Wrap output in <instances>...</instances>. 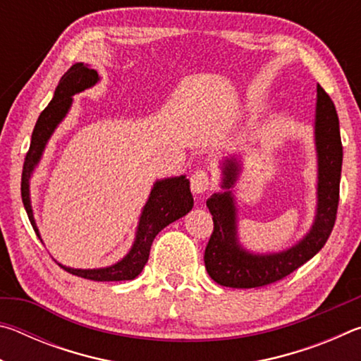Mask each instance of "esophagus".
<instances>
[{"instance_id": "obj_1", "label": "esophagus", "mask_w": 361, "mask_h": 361, "mask_svg": "<svg viewBox=\"0 0 361 361\" xmlns=\"http://www.w3.org/2000/svg\"><path fill=\"white\" fill-rule=\"evenodd\" d=\"M210 188V176L207 170H195L191 175V189L194 194H204Z\"/></svg>"}]
</instances>
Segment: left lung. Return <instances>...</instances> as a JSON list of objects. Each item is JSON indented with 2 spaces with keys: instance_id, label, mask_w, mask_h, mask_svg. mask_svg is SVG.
<instances>
[{
  "instance_id": "1",
  "label": "left lung",
  "mask_w": 361,
  "mask_h": 361,
  "mask_svg": "<svg viewBox=\"0 0 361 361\" xmlns=\"http://www.w3.org/2000/svg\"><path fill=\"white\" fill-rule=\"evenodd\" d=\"M315 145L319 156V204L312 229L298 245L276 255H252L237 242L235 207L231 191L212 194L207 207L213 216V232L205 247L204 262L216 283L231 288H256L282 280L320 252L334 228L339 204L342 143L334 103L317 85ZM223 188L234 185L239 164L234 157L223 166Z\"/></svg>"
}]
</instances>
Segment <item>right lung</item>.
Instances as JSON below:
<instances>
[{"mask_svg":"<svg viewBox=\"0 0 361 361\" xmlns=\"http://www.w3.org/2000/svg\"><path fill=\"white\" fill-rule=\"evenodd\" d=\"M99 81V73L89 68L84 63H76L60 78L59 85L54 94L51 103L42 109L38 121H36L35 129L32 133V142L25 156L22 170V202L25 207L30 223H32L36 235L39 237L38 228L35 224L32 204H30V191H28V180L32 175L36 164L39 162L42 151L47 140L51 138L52 132L60 121L65 118L71 106V95L82 92L84 89L92 87ZM194 199L189 189V181L185 176L178 178H167L157 181L149 194L148 202H146L142 216H140V224L137 231V239L133 242V247L126 256L116 264L103 269H71L59 264L66 272L73 276L95 280V282H119V280H132L135 279L140 272L143 271L146 261L149 258V250L154 237L161 232L166 226L176 221V219L185 216L186 213L192 209Z\"/></svg>","mask_w":361,"mask_h":361,"instance_id":"add662e5","label":"right lung"}]
</instances>
